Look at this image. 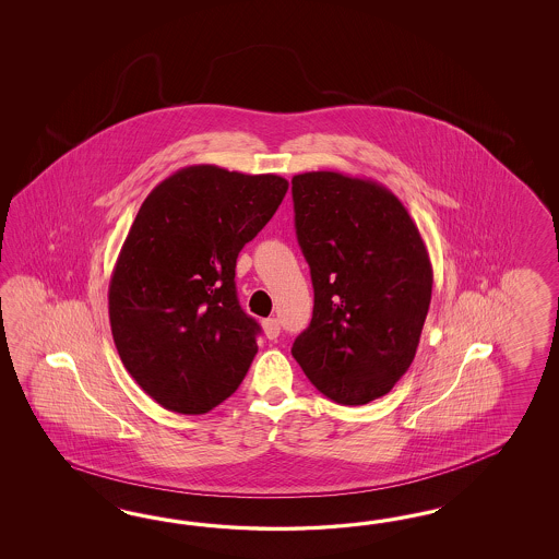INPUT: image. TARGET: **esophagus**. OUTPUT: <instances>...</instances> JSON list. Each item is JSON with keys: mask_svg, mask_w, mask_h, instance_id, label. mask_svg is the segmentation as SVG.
Masks as SVG:
<instances>
[{"mask_svg": "<svg viewBox=\"0 0 559 559\" xmlns=\"http://www.w3.org/2000/svg\"><path fill=\"white\" fill-rule=\"evenodd\" d=\"M262 328H264V334H266V338H278V334H281V322H278L276 318H269V320H264V322H262Z\"/></svg>", "mask_w": 559, "mask_h": 559, "instance_id": "esophagus-1", "label": "esophagus"}]
</instances>
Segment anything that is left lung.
<instances>
[{
  "mask_svg": "<svg viewBox=\"0 0 559 559\" xmlns=\"http://www.w3.org/2000/svg\"><path fill=\"white\" fill-rule=\"evenodd\" d=\"M295 229L311 271L313 318L290 353L342 406L390 393L412 365L432 264L390 188L340 171L293 176Z\"/></svg>",
  "mask_w": 559,
  "mask_h": 559,
  "instance_id": "1",
  "label": "left lung"
}]
</instances>
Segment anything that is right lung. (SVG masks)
Listing matches in <instances>:
<instances>
[{
  "label": "right lung",
  "mask_w": 559,
  "mask_h": 559,
  "mask_svg": "<svg viewBox=\"0 0 559 559\" xmlns=\"http://www.w3.org/2000/svg\"><path fill=\"white\" fill-rule=\"evenodd\" d=\"M276 174L178 169L147 194L108 287L115 346L162 407L206 414L243 381L260 325L237 301L241 248L287 194Z\"/></svg>",
  "instance_id": "1"
}]
</instances>
